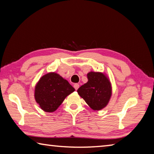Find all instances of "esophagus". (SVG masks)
Here are the masks:
<instances>
[{"label": "esophagus", "mask_w": 154, "mask_h": 154, "mask_svg": "<svg viewBox=\"0 0 154 154\" xmlns=\"http://www.w3.org/2000/svg\"><path fill=\"white\" fill-rule=\"evenodd\" d=\"M74 88H75V90H77L78 88H79V85L77 84V83H75V84L74 85Z\"/></svg>", "instance_id": "1"}]
</instances>
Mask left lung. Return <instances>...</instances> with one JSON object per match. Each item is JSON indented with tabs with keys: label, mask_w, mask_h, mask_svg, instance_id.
I'll use <instances>...</instances> for the list:
<instances>
[{
	"label": "left lung",
	"mask_w": 154,
	"mask_h": 154,
	"mask_svg": "<svg viewBox=\"0 0 154 154\" xmlns=\"http://www.w3.org/2000/svg\"><path fill=\"white\" fill-rule=\"evenodd\" d=\"M88 82L77 90L78 93L91 108L100 110L106 107L112 95L109 79L103 73L91 72L87 74Z\"/></svg>",
	"instance_id": "1"
}]
</instances>
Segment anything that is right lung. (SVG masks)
<instances>
[{
	"label": "right lung",
	"mask_w": 154,
	"mask_h": 154,
	"mask_svg": "<svg viewBox=\"0 0 154 154\" xmlns=\"http://www.w3.org/2000/svg\"><path fill=\"white\" fill-rule=\"evenodd\" d=\"M75 89L66 80L56 73H48L41 78L35 88L34 97L41 109L53 112L65 98Z\"/></svg>",
	"instance_id": "obj_1"
}]
</instances>
